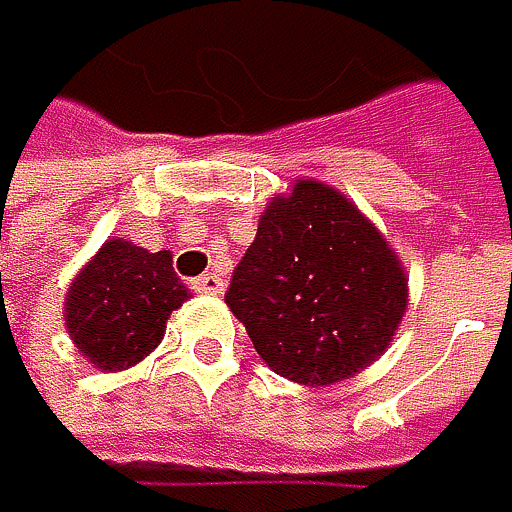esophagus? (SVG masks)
<instances>
[{"label": "esophagus", "mask_w": 512, "mask_h": 512, "mask_svg": "<svg viewBox=\"0 0 512 512\" xmlns=\"http://www.w3.org/2000/svg\"><path fill=\"white\" fill-rule=\"evenodd\" d=\"M193 291H202V294H224V279L218 273H202L199 279L190 282Z\"/></svg>", "instance_id": "obj_1"}]
</instances>
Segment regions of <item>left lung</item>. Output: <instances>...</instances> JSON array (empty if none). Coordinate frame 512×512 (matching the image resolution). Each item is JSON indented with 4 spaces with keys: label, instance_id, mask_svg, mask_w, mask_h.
Returning <instances> with one entry per match:
<instances>
[{
    "label": "left lung",
    "instance_id": "obj_1",
    "mask_svg": "<svg viewBox=\"0 0 512 512\" xmlns=\"http://www.w3.org/2000/svg\"><path fill=\"white\" fill-rule=\"evenodd\" d=\"M224 301L276 375L328 387L381 359L408 279L347 196L298 181L261 214Z\"/></svg>",
    "mask_w": 512,
    "mask_h": 512
}]
</instances>
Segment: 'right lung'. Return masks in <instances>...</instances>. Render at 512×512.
Masks as SVG:
<instances>
[{"mask_svg": "<svg viewBox=\"0 0 512 512\" xmlns=\"http://www.w3.org/2000/svg\"><path fill=\"white\" fill-rule=\"evenodd\" d=\"M187 298L168 251L110 239L67 291V328L91 365L122 371L159 347L171 310Z\"/></svg>", "mask_w": 512, "mask_h": 512, "instance_id": "right-lung-1", "label": "right lung"}]
</instances>
